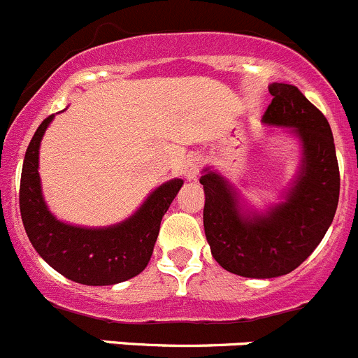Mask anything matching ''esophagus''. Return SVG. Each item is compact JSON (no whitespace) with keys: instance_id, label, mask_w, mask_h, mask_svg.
<instances>
[{"instance_id":"34e87169","label":"esophagus","mask_w":358,"mask_h":358,"mask_svg":"<svg viewBox=\"0 0 358 358\" xmlns=\"http://www.w3.org/2000/svg\"><path fill=\"white\" fill-rule=\"evenodd\" d=\"M200 169H202V159L199 156H192L188 163H186V177H188V181H195L200 173Z\"/></svg>"}]
</instances>
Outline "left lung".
Listing matches in <instances>:
<instances>
[{
	"label": "left lung",
	"mask_w": 358,
	"mask_h": 358,
	"mask_svg": "<svg viewBox=\"0 0 358 358\" xmlns=\"http://www.w3.org/2000/svg\"><path fill=\"white\" fill-rule=\"evenodd\" d=\"M272 101L264 122L290 128L302 144L297 177L281 203L265 213L244 209L239 193L221 173L203 170V230L214 260L244 278L268 279L297 268L334 220L339 165L325 115L292 84L268 86Z\"/></svg>",
	"instance_id": "8db88e82"
}]
</instances>
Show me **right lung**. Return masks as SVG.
I'll use <instances>...</instances> for the list:
<instances>
[{
    "instance_id": "add662e5",
    "label": "right lung",
    "mask_w": 358,
    "mask_h": 358,
    "mask_svg": "<svg viewBox=\"0 0 358 358\" xmlns=\"http://www.w3.org/2000/svg\"><path fill=\"white\" fill-rule=\"evenodd\" d=\"M52 119L54 115L43 119L24 156L19 192L24 230L36 253L75 283L107 287L135 278L151 260L162 217L181 189L182 179L158 186L137 213L112 227L63 223L47 209L38 173L40 142Z\"/></svg>"
}]
</instances>
